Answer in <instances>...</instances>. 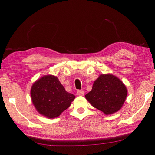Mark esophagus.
Wrapping results in <instances>:
<instances>
[{
    "mask_svg": "<svg viewBox=\"0 0 155 155\" xmlns=\"http://www.w3.org/2000/svg\"><path fill=\"white\" fill-rule=\"evenodd\" d=\"M77 95L78 96H83L85 94V91L83 90H78L77 91Z\"/></svg>",
    "mask_w": 155,
    "mask_h": 155,
    "instance_id": "34e87169",
    "label": "esophagus"
}]
</instances>
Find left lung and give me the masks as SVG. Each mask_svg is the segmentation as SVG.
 Wrapping results in <instances>:
<instances>
[{"label": "left lung", "mask_w": 155, "mask_h": 155, "mask_svg": "<svg viewBox=\"0 0 155 155\" xmlns=\"http://www.w3.org/2000/svg\"><path fill=\"white\" fill-rule=\"evenodd\" d=\"M127 94V87L119 78L111 74H102L85 97L94 107L110 115L120 110Z\"/></svg>", "instance_id": "left-lung-1"}]
</instances>
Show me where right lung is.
<instances>
[{
    "mask_svg": "<svg viewBox=\"0 0 155 155\" xmlns=\"http://www.w3.org/2000/svg\"><path fill=\"white\" fill-rule=\"evenodd\" d=\"M31 101L39 114L47 118H56L71 105L75 96L65 91L58 78L44 75L33 83Z\"/></svg>",
    "mask_w": 155,
    "mask_h": 155,
    "instance_id": "obj_1",
    "label": "right lung"
}]
</instances>
